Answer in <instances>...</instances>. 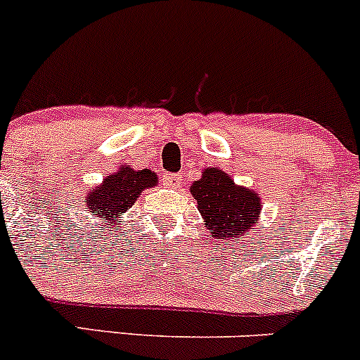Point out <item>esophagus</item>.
I'll return each instance as SVG.
<instances>
[{"label": "esophagus", "instance_id": "obj_1", "mask_svg": "<svg viewBox=\"0 0 360 360\" xmlns=\"http://www.w3.org/2000/svg\"><path fill=\"white\" fill-rule=\"evenodd\" d=\"M164 182L169 187L178 186V182H180V174H166V176H164Z\"/></svg>", "mask_w": 360, "mask_h": 360}]
</instances>
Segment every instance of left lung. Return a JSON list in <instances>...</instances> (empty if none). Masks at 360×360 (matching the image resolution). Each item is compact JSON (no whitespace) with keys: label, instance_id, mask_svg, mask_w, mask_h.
I'll return each mask as SVG.
<instances>
[{"label":"left lung","instance_id":"obj_1","mask_svg":"<svg viewBox=\"0 0 360 360\" xmlns=\"http://www.w3.org/2000/svg\"><path fill=\"white\" fill-rule=\"evenodd\" d=\"M191 194L196 200L205 229L212 238H222L224 244L255 229L252 226L262 214L258 193L238 187L221 167L203 169V176L191 186Z\"/></svg>","mask_w":360,"mask_h":360}]
</instances>
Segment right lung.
I'll return each mask as SVG.
<instances>
[{
  "instance_id": "obj_1",
  "label": "right lung",
  "mask_w": 360,
  "mask_h": 360,
  "mask_svg": "<svg viewBox=\"0 0 360 360\" xmlns=\"http://www.w3.org/2000/svg\"><path fill=\"white\" fill-rule=\"evenodd\" d=\"M157 174L150 169H132L122 166L104 178L101 186L90 191L86 207L91 215L101 219L104 224L118 226L120 215L125 214L134 205L139 194L148 187L157 186Z\"/></svg>"
}]
</instances>
